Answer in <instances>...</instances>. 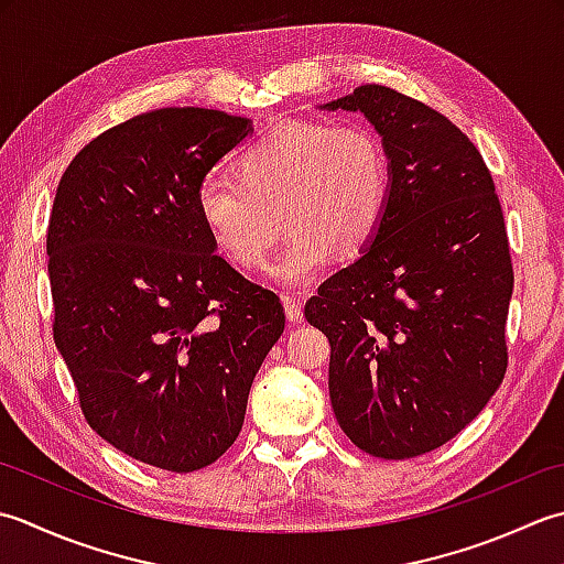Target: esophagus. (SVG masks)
Wrapping results in <instances>:
<instances>
[{"mask_svg":"<svg viewBox=\"0 0 564 564\" xmlns=\"http://www.w3.org/2000/svg\"><path fill=\"white\" fill-rule=\"evenodd\" d=\"M282 304H284V314H286V318L292 321V324H302L304 321V312H302V302H299L296 296H290V294H284L282 296Z\"/></svg>","mask_w":564,"mask_h":564,"instance_id":"obj_1","label":"esophagus"}]
</instances>
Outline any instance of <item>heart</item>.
<instances>
[{
  "instance_id": "b5f03b06",
  "label": "heart",
  "mask_w": 564,
  "mask_h": 564,
  "mask_svg": "<svg viewBox=\"0 0 564 564\" xmlns=\"http://www.w3.org/2000/svg\"><path fill=\"white\" fill-rule=\"evenodd\" d=\"M235 180H204L197 216L216 248L243 270H260L284 226L290 238L272 278L302 286L333 256L352 260L384 224L392 167L367 126L290 123L240 153Z\"/></svg>"
}]
</instances>
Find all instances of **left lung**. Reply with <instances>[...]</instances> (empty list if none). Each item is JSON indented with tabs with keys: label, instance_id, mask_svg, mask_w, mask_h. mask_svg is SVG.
<instances>
[{
	"label": "left lung",
	"instance_id": "1",
	"mask_svg": "<svg viewBox=\"0 0 564 564\" xmlns=\"http://www.w3.org/2000/svg\"><path fill=\"white\" fill-rule=\"evenodd\" d=\"M324 109L375 126L392 194L372 246L318 286L304 316L330 343L343 433L375 457L409 459L455 438L507 375L503 212L475 143L423 101L362 85Z\"/></svg>",
	"mask_w": 564,
	"mask_h": 564
}]
</instances>
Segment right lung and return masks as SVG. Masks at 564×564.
Listing matches in <instances>:
<instances>
[{"mask_svg":"<svg viewBox=\"0 0 564 564\" xmlns=\"http://www.w3.org/2000/svg\"><path fill=\"white\" fill-rule=\"evenodd\" d=\"M252 131L199 107L138 113L63 172L48 238L53 338L91 429L167 473L216 463L284 330L280 296L216 256L209 170Z\"/></svg>","mask_w":564,"mask_h":564,"instance_id":"add662e5","label":"right lung"}]
</instances>
